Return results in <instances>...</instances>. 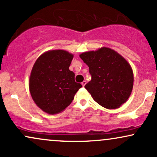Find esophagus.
<instances>
[{
    "instance_id": "34e87169",
    "label": "esophagus",
    "mask_w": 157,
    "mask_h": 157,
    "mask_svg": "<svg viewBox=\"0 0 157 157\" xmlns=\"http://www.w3.org/2000/svg\"><path fill=\"white\" fill-rule=\"evenodd\" d=\"M81 84H82V86H86V81H82V83H81Z\"/></svg>"
}]
</instances>
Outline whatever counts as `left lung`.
<instances>
[{
	"mask_svg": "<svg viewBox=\"0 0 157 157\" xmlns=\"http://www.w3.org/2000/svg\"><path fill=\"white\" fill-rule=\"evenodd\" d=\"M80 57L91 75V80L85 88L97 103L115 109L127 101L134 86V74L122 55L110 48L101 47L83 52Z\"/></svg>",
	"mask_w": 157,
	"mask_h": 157,
	"instance_id": "1",
	"label": "left lung"
}]
</instances>
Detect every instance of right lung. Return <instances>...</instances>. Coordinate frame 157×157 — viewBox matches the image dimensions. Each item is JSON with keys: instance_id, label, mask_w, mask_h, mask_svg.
I'll list each match as a JSON object with an SVG mask.
<instances>
[{"instance_id": "right-lung-1", "label": "right lung", "mask_w": 157, "mask_h": 157, "mask_svg": "<svg viewBox=\"0 0 157 157\" xmlns=\"http://www.w3.org/2000/svg\"><path fill=\"white\" fill-rule=\"evenodd\" d=\"M73 57L65 50H49L40 56L32 67L29 80L32 98L48 114L63 111L82 87L69 70Z\"/></svg>"}]
</instances>
